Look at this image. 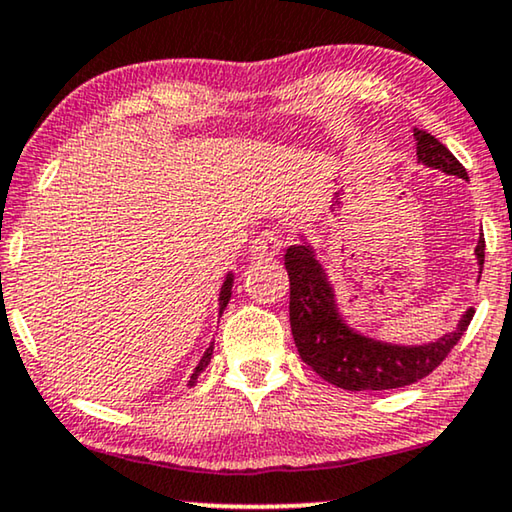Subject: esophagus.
Listing matches in <instances>:
<instances>
[{"mask_svg": "<svg viewBox=\"0 0 512 512\" xmlns=\"http://www.w3.org/2000/svg\"><path fill=\"white\" fill-rule=\"evenodd\" d=\"M280 248H283L280 234L271 232V229H264V232L253 241V246H250V255L255 259H271L273 255L280 253Z\"/></svg>", "mask_w": 512, "mask_h": 512, "instance_id": "esophagus-1", "label": "esophagus"}]
</instances>
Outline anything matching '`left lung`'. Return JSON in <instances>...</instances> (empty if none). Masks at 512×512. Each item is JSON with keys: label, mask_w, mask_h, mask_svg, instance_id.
Returning <instances> with one entry per match:
<instances>
[{"label": "left lung", "mask_w": 512, "mask_h": 512, "mask_svg": "<svg viewBox=\"0 0 512 512\" xmlns=\"http://www.w3.org/2000/svg\"><path fill=\"white\" fill-rule=\"evenodd\" d=\"M417 160L441 169L450 176L469 181L462 162L436 136L415 129ZM478 264H485V239L475 246ZM285 269L290 276V327L299 357L322 380L352 392L394 390L427 378L450 350L455 348L473 320V308L452 334L427 345H390L359 336L348 329L336 311L334 290L313 255L311 246H290L285 253Z\"/></svg>", "instance_id": "left-lung-1"}]
</instances>
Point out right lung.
I'll use <instances>...</instances> for the list:
<instances>
[{"label": "right lung", "mask_w": 512, "mask_h": 512, "mask_svg": "<svg viewBox=\"0 0 512 512\" xmlns=\"http://www.w3.org/2000/svg\"><path fill=\"white\" fill-rule=\"evenodd\" d=\"M229 297H232V276H227V280L220 287V315H222V311H225V306L229 304ZM211 355H213V345L204 352V357H201V362L197 364V369H194L192 378H190V385H194V380L199 378V373L206 369L208 362H211Z\"/></svg>", "instance_id": "add662e5"}]
</instances>
